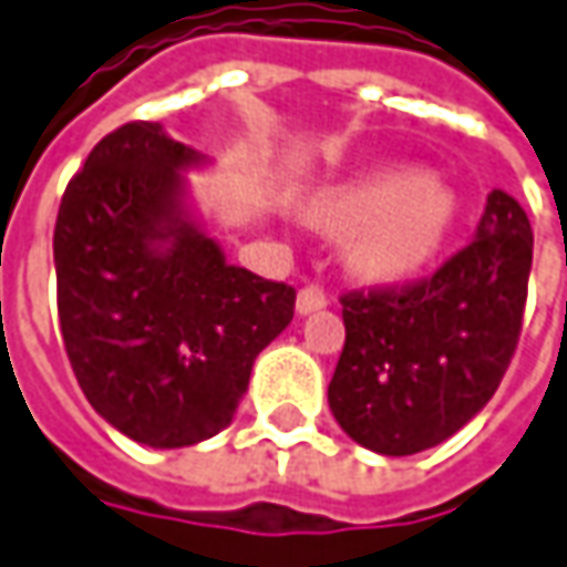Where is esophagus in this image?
Here are the masks:
<instances>
[{
  "label": "esophagus",
  "instance_id": "esophagus-1",
  "mask_svg": "<svg viewBox=\"0 0 567 567\" xmlns=\"http://www.w3.org/2000/svg\"><path fill=\"white\" fill-rule=\"evenodd\" d=\"M324 306H328V292L321 290V287H315V284L302 287L299 296H296V311L299 315H311V311L324 309Z\"/></svg>",
  "mask_w": 567,
  "mask_h": 567
}]
</instances>
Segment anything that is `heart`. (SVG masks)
I'll list each match as a JSON object with an SVG mask.
<instances>
[{
	"instance_id": "obj_1",
	"label": "heart",
	"mask_w": 567,
	"mask_h": 567,
	"mask_svg": "<svg viewBox=\"0 0 567 567\" xmlns=\"http://www.w3.org/2000/svg\"><path fill=\"white\" fill-rule=\"evenodd\" d=\"M324 215L340 227H362L355 261L368 275L402 277L434 258L455 218V196L436 177L383 171L333 189Z\"/></svg>"
}]
</instances>
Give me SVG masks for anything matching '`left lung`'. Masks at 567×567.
Listing matches in <instances>:
<instances>
[{
  "mask_svg": "<svg viewBox=\"0 0 567 567\" xmlns=\"http://www.w3.org/2000/svg\"><path fill=\"white\" fill-rule=\"evenodd\" d=\"M530 258L524 208L493 189L474 239L434 275L343 292L328 402L346 434L381 455H415L465 427L518 349Z\"/></svg>",
  "mask_w": 567,
  "mask_h": 567,
  "instance_id": "8db88e82",
  "label": "left lung"
}]
</instances>
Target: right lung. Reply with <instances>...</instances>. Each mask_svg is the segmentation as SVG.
<instances>
[{"label":"right lung","instance_id":"right-lung-1","mask_svg":"<svg viewBox=\"0 0 567 567\" xmlns=\"http://www.w3.org/2000/svg\"><path fill=\"white\" fill-rule=\"evenodd\" d=\"M203 155L152 121L102 136L55 218L64 352L83 396L136 443L177 450L230 424L296 290L227 265L181 205Z\"/></svg>","mask_w":567,"mask_h":567}]
</instances>
